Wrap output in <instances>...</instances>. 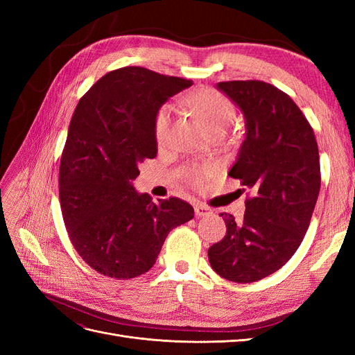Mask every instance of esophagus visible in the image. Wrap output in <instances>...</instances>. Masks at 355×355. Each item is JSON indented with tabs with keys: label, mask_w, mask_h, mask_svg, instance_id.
Returning <instances> with one entry per match:
<instances>
[{
	"label": "esophagus",
	"mask_w": 355,
	"mask_h": 355,
	"mask_svg": "<svg viewBox=\"0 0 355 355\" xmlns=\"http://www.w3.org/2000/svg\"><path fill=\"white\" fill-rule=\"evenodd\" d=\"M194 210H196V214H197L198 218L200 216H206V214H211L213 213V210L210 207H207V206H204V204H196Z\"/></svg>",
	"instance_id": "1"
}]
</instances>
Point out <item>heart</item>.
<instances>
[{
	"label": "heart",
	"instance_id": "b5f03b06",
	"mask_svg": "<svg viewBox=\"0 0 355 355\" xmlns=\"http://www.w3.org/2000/svg\"><path fill=\"white\" fill-rule=\"evenodd\" d=\"M188 103L210 135L214 132H225V128H227L234 120L232 103L225 98L223 94L214 90H198L196 93H192L189 96ZM170 106H163V108L157 112L154 133L158 144H163L166 141L170 125ZM211 173V166H194L188 168L187 176L192 184L198 185Z\"/></svg>",
	"mask_w": 355,
	"mask_h": 355
}]
</instances>
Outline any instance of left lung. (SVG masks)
Wrapping results in <instances>:
<instances>
[{
	"mask_svg": "<svg viewBox=\"0 0 355 355\" xmlns=\"http://www.w3.org/2000/svg\"><path fill=\"white\" fill-rule=\"evenodd\" d=\"M216 87L241 111L244 141L230 176L253 197L241 220L222 213L223 240L209 262L234 283L262 280L295 254L320 192V157L313 127L288 94L263 81H227Z\"/></svg>",
	"mask_w": 355,
	"mask_h": 355,
	"instance_id": "left-lung-1",
	"label": "left lung"
}]
</instances>
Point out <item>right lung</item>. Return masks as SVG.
<instances>
[{
  "label": "right lung",
  "mask_w": 355,
  "mask_h": 355,
  "mask_svg": "<svg viewBox=\"0 0 355 355\" xmlns=\"http://www.w3.org/2000/svg\"><path fill=\"white\" fill-rule=\"evenodd\" d=\"M192 81L141 67L108 72L80 99L60 159L62 216L75 250L94 271L116 280L154 266L168 232L194 218L179 198L153 202L133 180L157 157L155 116Z\"/></svg>",
  "instance_id": "1"
}]
</instances>
